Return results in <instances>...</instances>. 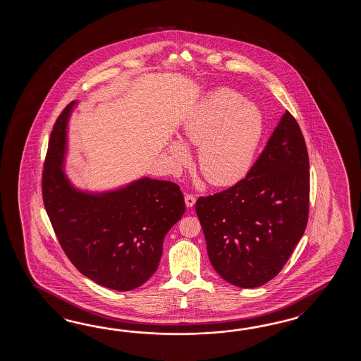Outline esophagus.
<instances>
[{"label": "esophagus", "mask_w": 361, "mask_h": 361, "mask_svg": "<svg viewBox=\"0 0 361 361\" xmlns=\"http://www.w3.org/2000/svg\"><path fill=\"white\" fill-rule=\"evenodd\" d=\"M184 201H185V205H187V207H192L195 205V202H196V197H195L193 195L187 193V195L184 196Z\"/></svg>", "instance_id": "obj_1"}]
</instances>
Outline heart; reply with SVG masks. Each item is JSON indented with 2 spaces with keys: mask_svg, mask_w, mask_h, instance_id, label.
<instances>
[{
  "mask_svg": "<svg viewBox=\"0 0 361 361\" xmlns=\"http://www.w3.org/2000/svg\"><path fill=\"white\" fill-rule=\"evenodd\" d=\"M264 130L263 116L238 92L221 87L209 92L184 118L180 140L168 146L174 169L185 166L191 154L185 146L199 147L201 174L213 185H231L245 176Z\"/></svg>",
  "mask_w": 361,
  "mask_h": 361,
  "instance_id": "b5f03b06",
  "label": "heart"
}]
</instances>
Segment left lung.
I'll list each match as a JSON object with an SVG mask.
<instances>
[{
  "mask_svg": "<svg viewBox=\"0 0 361 361\" xmlns=\"http://www.w3.org/2000/svg\"><path fill=\"white\" fill-rule=\"evenodd\" d=\"M308 168L300 125L286 111L246 177L196 201L209 259L227 283L257 288L284 267L306 230Z\"/></svg>",
  "mask_w": 361,
  "mask_h": 361,
  "instance_id": "8db88e82",
  "label": "left lung"
}]
</instances>
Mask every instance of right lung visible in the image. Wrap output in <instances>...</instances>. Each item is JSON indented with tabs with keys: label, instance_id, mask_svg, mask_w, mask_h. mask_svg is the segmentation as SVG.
I'll use <instances>...</instances> for the list:
<instances>
[{
	"label": "right lung",
	"instance_id": "1",
	"mask_svg": "<svg viewBox=\"0 0 361 361\" xmlns=\"http://www.w3.org/2000/svg\"><path fill=\"white\" fill-rule=\"evenodd\" d=\"M71 102L55 123L42 171L49 219L69 261L112 290L145 284L159 267L168 231L185 210L179 185L140 178L106 192L77 190L64 171Z\"/></svg>",
	"mask_w": 361,
	"mask_h": 361
}]
</instances>
